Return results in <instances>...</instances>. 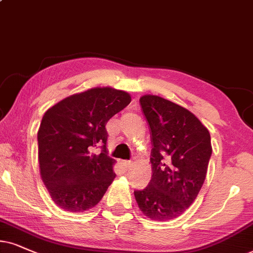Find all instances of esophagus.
I'll list each match as a JSON object with an SVG mask.
<instances>
[{
  "label": "esophagus",
  "instance_id": "esophagus-1",
  "mask_svg": "<svg viewBox=\"0 0 253 253\" xmlns=\"http://www.w3.org/2000/svg\"><path fill=\"white\" fill-rule=\"evenodd\" d=\"M121 165H123V167L127 170V169H129L130 167H132L133 162L132 161H121Z\"/></svg>",
  "mask_w": 253,
  "mask_h": 253
}]
</instances>
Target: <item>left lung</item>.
<instances>
[{
    "label": "left lung",
    "instance_id": "left-lung-1",
    "mask_svg": "<svg viewBox=\"0 0 253 253\" xmlns=\"http://www.w3.org/2000/svg\"><path fill=\"white\" fill-rule=\"evenodd\" d=\"M152 134V180L135 190L143 215L154 220L176 218L189 208L206 180L211 156L210 133L187 108L159 95L140 98Z\"/></svg>",
    "mask_w": 253,
    "mask_h": 253
}]
</instances>
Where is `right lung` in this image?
Here are the masks:
<instances>
[{
	"label": "right lung",
	"instance_id": "1",
	"mask_svg": "<svg viewBox=\"0 0 253 253\" xmlns=\"http://www.w3.org/2000/svg\"><path fill=\"white\" fill-rule=\"evenodd\" d=\"M130 100L121 89L93 87L66 97L44 113L37 133L40 172L59 208L79 212L100 202L116 177L105 126ZM98 146L102 153L95 155Z\"/></svg>",
	"mask_w": 253,
	"mask_h": 253
}]
</instances>
